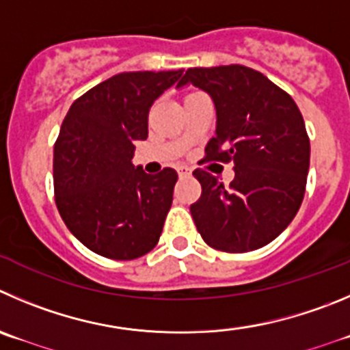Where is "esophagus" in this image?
<instances>
[{
    "label": "esophagus",
    "instance_id": "obj_1",
    "mask_svg": "<svg viewBox=\"0 0 350 350\" xmlns=\"http://www.w3.org/2000/svg\"><path fill=\"white\" fill-rule=\"evenodd\" d=\"M178 174L179 176H191V169L188 167V165H179Z\"/></svg>",
    "mask_w": 350,
    "mask_h": 350
}]
</instances>
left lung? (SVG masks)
<instances>
[{
  "label": "left lung",
  "instance_id": "8db88e82",
  "mask_svg": "<svg viewBox=\"0 0 350 350\" xmlns=\"http://www.w3.org/2000/svg\"><path fill=\"white\" fill-rule=\"evenodd\" d=\"M190 84L214 101L207 160H231L234 171L230 188L208 172H193L202 195L191 217L212 249H260L285 231L302 204L311 155L302 113L285 91L243 65L188 68L176 88Z\"/></svg>",
  "mask_w": 350,
  "mask_h": 350
}]
</instances>
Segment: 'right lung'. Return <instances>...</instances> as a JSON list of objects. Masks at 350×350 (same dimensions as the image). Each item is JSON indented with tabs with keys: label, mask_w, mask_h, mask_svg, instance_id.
I'll use <instances>...</instances> for the list:
<instances>
[{
	"label": "right lung",
	"mask_w": 350,
	"mask_h": 350,
	"mask_svg": "<svg viewBox=\"0 0 350 350\" xmlns=\"http://www.w3.org/2000/svg\"><path fill=\"white\" fill-rule=\"evenodd\" d=\"M181 76L122 72L77 98L65 116L53 152L55 200L70 233L94 254L138 259L159 241L178 172L146 174L133 157L135 143L148 138L150 107Z\"/></svg>",
	"instance_id": "right-lung-1"
}]
</instances>
